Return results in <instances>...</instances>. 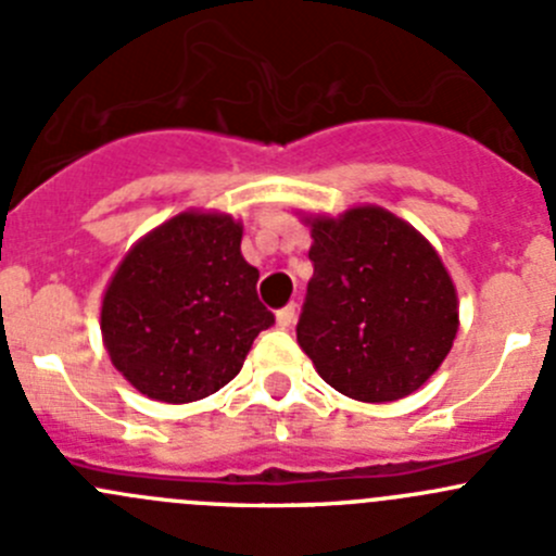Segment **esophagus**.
<instances>
[{
    "label": "esophagus",
    "instance_id": "1",
    "mask_svg": "<svg viewBox=\"0 0 556 556\" xmlns=\"http://www.w3.org/2000/svg\"><path fill=\"white\" fill-rule=\"evenodd\" d=\"M293 323H295V304L282 306V309L277 312V325L279 328H290Z\"/></svg>",
    "mask_w": 556,
    "mask_h": 556
}]
</instances>
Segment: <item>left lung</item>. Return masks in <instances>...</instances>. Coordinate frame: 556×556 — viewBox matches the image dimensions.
Masks as SVG:
<instances>
[{"instance_id": "left-lung-1", "label": "left lung", "mask_w": 556, "mask_h": 556, "mask_svg": "<svg viewBox=\"0 0 556 556\" xmlns=\"http://www.w3.org/2000/svg\"><path fill=\"white\" fill-rule=\"evenodd\" d=\"M312 239L314 277L295 325L301 350L341 395H412L457 336V293L439 252L379 206L317 217Z\"/></svg>"}]
</instances>
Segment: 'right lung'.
Instances as JSON below:
<instances>
[{
  "label": "right lung",
  "mask_w": 556,
  "mask_h": 556,
  "mask_svg": "<svg viewBox=\"0 0 556 556\" xmlns=\"http://www.w3.org/2000/svg\"><path fill=\"white\" fill-rule=\"evenodd\" d=\"M239 244L242 226L228 215L182 212L123 257L102 301V333L112 366L142 395H212L274 325Z\"/></svg>",
  "instance_id": "1"
}]
</instances>
